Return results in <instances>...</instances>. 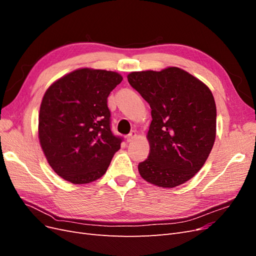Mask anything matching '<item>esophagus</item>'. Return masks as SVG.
I'll return each instance as SVG.
<instances>
[{
	"label": "esophagus",
	"mask_w": 256,
	"mask_h": 256,
	"mask_svg": "<svg viewBox=\"0 0 256 256\" xmlns=\"http://www.w3.org/2000/svg\"><path fill=\"white\" fill-rule=\"evenodd\" d=\"M136 136V130H132V131H131V132L126 136V140H127V142H131V141L134 140Z\"/></svg>",
	"instance_id": "34e87169"
}]
</instances>
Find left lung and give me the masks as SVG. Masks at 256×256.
Returning <instances> with one entry per match:
<instances>
[{
	"instance_id": "8db88e82",
	"label": "left lung",
	"mask_w": 256,
	"mask_h": 256,
	"mask_svg": "<svg viewBox=\"0 0 256 256\" xmlns=\"http://www.w3.org/2000/svg\"><path fill=\"white\" fill-rule=\"evenodd\" d=\"M127 78L152 109L150 152L138 164V173L162 188L188 182L202 168L214 143L216 109L210 90L177 67L134 72Z\"/></svg>"
}]
</instances>
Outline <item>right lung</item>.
Segmentation results:
<instances>
[{"label": "right lung", "instance_id": "add662e5", "mask_svg": "<svg viewBox=\"0 0 256 256\" xmlns=\"http://www.w3.org/2000/svg\"><path fill=\"white\" fill-rule=\"evenodd\" d=\"M122 80L118 72L81 68L44 92L38 136L48 164L65 180L82 184L98 180L120 148L122 138L111 130L108 97Z\"/></svg>", "mask_w": 256, "mask_h": 256}]
</instances>
